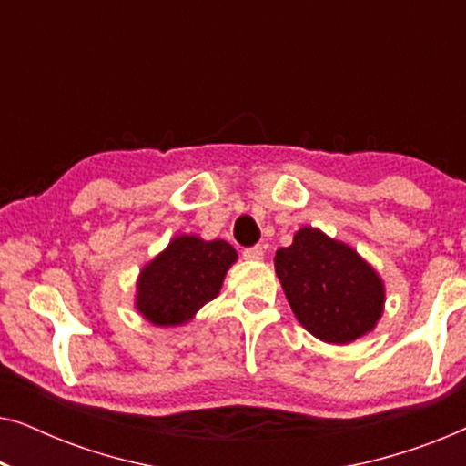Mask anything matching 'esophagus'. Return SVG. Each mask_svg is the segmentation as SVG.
<instances>
[{"mask_svg":"<svg viewBox=\"0 0 466 466\" xmlns=\"http://www.w3.org/2000/svg\"><path fill=\"white\" fill-rule=\"evenodd\" d=\"M263 257H265V250L260 246H252V248H246V250H244L246 260H254V263H258V260H263Z\"/></svg>","mask_w":466,"mask_h":466,"instance_id":"1","label":"esophagus"}]
</instances>
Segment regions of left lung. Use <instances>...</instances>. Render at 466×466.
<instances>
[{"mask_svg": "<svg viewBox=\"0 0 466 466\" xmlns=\"http://www.w3.org/2000/svg\"><path fill=\"white\" fill-rule=\"evenodd\" d=\"M273 263L292 314L324 343L360 339L384 314V279L354 248L320 228H299Z\"/></svg>", "mask_w": 466, "mask_h": 466, "instance_id": "1", "label": "left lung"}]
</instances>
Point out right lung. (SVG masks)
Masks as SVG:
<instances>
[{"label":"right lung","instance_id":"add662e5","mask_svg":"<svg viewBox=\"0 0 466 466\" xmlns=\"http://www.w3.org/2000/svg\"><path fill=\"white\" fill-rule=\"evenodd\" d=\"M238 252L225 239L177 235L139 271L136 309L155 327H182L218 297Z\"/></svg>","mask_w":466,"mask_h":466}]
</instances>
